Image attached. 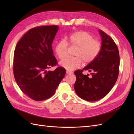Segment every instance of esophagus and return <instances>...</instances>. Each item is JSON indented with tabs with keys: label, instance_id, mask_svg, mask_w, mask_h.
Listing matches in <instances>:
<instances>
[{
	"label": "esophagus",
	"instance_id": "34e87169",
	"mask_svg": "<svg viewBox=\"0 0 134 134\" xmlns=\"http://www.w3.org/2000/svg\"><path fill=\"white\" fill-rule=\"evenodd\" d=\"M66 73L67 74H72L73 73V72H72V71H66Z\"/></svg>",
	"mask_w": 134,
	"mask_h": 134
}]
</instances>
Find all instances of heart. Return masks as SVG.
I'll return each mask as SVG.
<instances>
[{"instance_id":"obj_1","label":"heart","mask_w":134,"mask_h":134,"mask_svg":"<svg viewBox=\"0 0 134 134\" xmlns=\"http://www.w3.org/2000/svg\"><path fill=\"white\" fill-rule=\"evenodd\" d=\"M68 43L70 46L78 47L74 58H68L60 63V65L65 69L72 70L79 68L83 62L88 64L94 60L99 53L101 44L98 40L88 32L79 31L71 34L68 37V43L61 40L56 43L55 51L60 60L65 58L68 55Z\"/></svg>"}]
</instances>
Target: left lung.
<instances>
[{"label":"left lung","instance_id":"obj_1","mask_svg":"<svg viewBox=\"0 0 134 134\" xmlns=\"http://www.w3.org/2000/svg\"><path fill=\"white\" fill-rule=\"evenodd\" d=\"M99 32L102 41L98 56L82 70L74 72L76 93L81 98L91 102L106 96L114 86L119 74L118 47L110 36L100 30ZM84 70L92 72V76L83 75Z\"/></svg>","mask_w":134,"mask_h":134}]
</instances>
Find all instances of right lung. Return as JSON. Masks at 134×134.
I'll use <instances>...</instances> for the list:
<instances>
[{
    "mask_svg": "<svg viewBox=\"0 0 134 134\" xmlns=\"http://www.w3.org/2000/svg\"><path fill=\"white\" fill-rule=\"evenodd\" d=\"M58 26H41L27 31L15 46L13 70L15 82L25 95L36 101L53 96L66 73L58 66L53 55L52 42Z\"/></svg>",
    "mask_w": 134,
    "mask_h": 134,
    "instance_id": "1",
    "label": "right lung"
}]
</instances>
